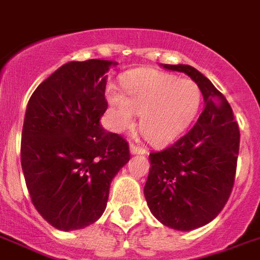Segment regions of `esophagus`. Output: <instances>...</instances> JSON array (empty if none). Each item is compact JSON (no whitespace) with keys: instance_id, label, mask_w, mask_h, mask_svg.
I'll return each mask as SVG.
<instances>
[{"instance_id":"34e87169","label":"esophagus","mask_w":260,"mask_h":260,"mask_svg":"<svg viewBox=\"0 0 260 260\" xmlns=\"http://www.w3.org/2000/svg\"><path fill=\"white\" fill-rule=\"evenodd\" d=\"M129 152L131 154H147V150L144 149V148L136 147V145H134V144L129 147Z\"/></svg>"}]
</instances>
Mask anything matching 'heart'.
Returning <instances> with one entry per match:
<instances>
[{"label":"heart","instance_id":"heart-1","mask_svg":"<svg viewBox=\"0 0 260 260\" xmlns=\"http://www.w3.org/2000/svg\"><path fill=\"white\" fill-rule=\"evenodd\" d=\"M125 95L111 89L108 103L112 125L125 132L140 115V129L153 145H167L180 136L194 117L201 104V91L190 79H178L156 70H140L125 80Z\"/></svg>","mask_w":260,"mask_h":260}]
</instances>
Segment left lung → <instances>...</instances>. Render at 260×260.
<instances>
[{
    "instance_id": "left-lung-1",
    "label": "left lung",
    "mask_w": 260,
    "mask_h": 260,
    "mask_svg": "<svg viewBox=\"0 0 260 260\" xmlns=\"http://www.w3.org/2000/svg\"><path fill=\"white\" fill-rule=\"evenodd\" d=\"M190 76L205 108L197 123L167 149L150 153L144 196L156 219L190 231L217 217L233 190L239 152V128L226 98L189 64H161Z\"/></svg>"
}]
</instances>
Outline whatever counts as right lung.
I'll use <instances>...</instances> for the list:
<instances>
[{"instance_id":"add662e5","label":"right lung","mask_w":260,"mask_h":260,"mask_svg":"<svg viewBox=\"0 0 260 260\" xmlns=\"http://www.w3.org/2000/svg\"><path fill=\"white\" fill-rule=\"evenodd\" d=\"M117 63L69 62L30 98L21 141L26 186L38 213L58 230H79L106 210L110 185L129 161L128 143L100 124L107 75Z\"/></svg>"}]
</instances>
